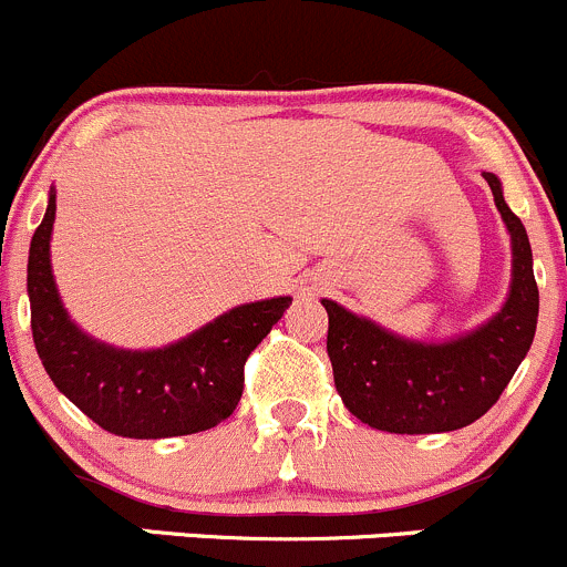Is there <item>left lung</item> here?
<instances>
[{
  "instance_id": "left-lung-1",
  "label": "left lung",
  "mask_w": 567,
  "mask_h": 567,
  "mask_svg": "<svg viewBox=\"0 0 567 567\" xmlns=\"http://www.w3.org/2000/svg\"><path fill=\"white\" fill-rule=\"evenodd\" d=\"M511 230L513 285L502 312L444 346L400 340L323 299L337 392L357 420L390 433H444L472 425L499 400L537 326V282L522 219L507 208L499 177L483 173Z\"/></svg>"
}]
</instances>
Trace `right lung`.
I'll use <instances>...</instances> for the list:
<instances>
[{"label": "right lung", "mask_w": 567, "mask_h": 567, "mask_svg": "<svg viewBox=\"0 0 567 567\" xmlns=\"http://www.w3.org/2000/svg\"><path fill=\"white\" fill-rule=\"evenodd\" d=\"M54 192L30 244L27 290L32 340L54 386L95 425L125 439H169L208 431L236 411L244 364L290 296L236 307L175 346L117 351L82 334L68 318L49 262Z\"/></svg>", "instance_id": "1"}]
</instances>
